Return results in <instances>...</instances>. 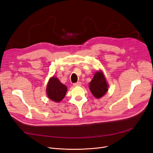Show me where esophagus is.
Returning <instances> with one entry per match:
<instances>
[{"mask_svg":"<svg viewBox=\"0 0 153 153\" xmlns=\"http://www.w3.org/2000/svg\"><path fill=\"white\" fill-rule=\"evenodd\" d=\"M73 85L74 86H80V85H81V82H76V83H74Z\"/></svg>","mask_w":153,"mask_h":153,"instance_id":"34e87169","label":"esophagus"}]
</instances>
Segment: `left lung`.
<instances>
[{
    "mask_svg": "<svg viewBox=\"0 0 153 153\" xmlns=\"http://www.w3.org/2000/svg\"><path fill=\"white\" fill-rule=\"evenodd\" d=\"M108 84L102 71H97L89 83L90 90L95 98L100 99L108 91Z\"/></svg>",
    "mask_w": 153,
    "mask_h": 153,
    "instance_id": "8db88e82",
    "label": "left lung"
}]
</instances>
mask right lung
I'll use <instances>...</instances> for the list:
<instances>
[{"label": "right lung", "instance_id": "1", "mask_svg": "<svg viewBox=\"0 0 153 153\" xmlns=\"http://www.w3.org/2000/svg\"><path fill=\"white\" fill-rule=\"evenodd\" d=\"M67 91V87L62 84L58 78L53 76L50 79L46 87V94L50 99L59 102L65 97Z\"/></svg>", "mask_w": 153, "mask_h": 153}]
</instances>
